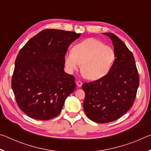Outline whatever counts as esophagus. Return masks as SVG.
<instances>
[{"label":"esophagus","instance_id":"34e87169","mask_svg":"<svg viewBox=\"0 0 151 151\" xmlns=\"http://www.w3.org/2000/svg\"><path fill=\"white\" fill-rule=\"evenodd\" d=\"M76 83V85H77V86H78V87H81L82 85H83V83H82L81 81H77Z\"/></svg>","mask_w":151,"mask_h":151}]
</instances>
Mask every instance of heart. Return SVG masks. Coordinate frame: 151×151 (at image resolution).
Wrapping results in <instances>:
<instances>
[{"mask_svg": "<svg viewBox=\"0 0 151 151\" xmlns=\"http://www.w3.org/2000/svg\"><path fill=\"white\" fill-rule=\"evenodd\" d=\"M115 59L113 48L94 38H89L76 44L73 52L66 53L65 65L70 73L82 65V72L89 80H98L108 74Z\"/></svg>", "mask_w": 151, "mask_h": 151, "instance_id": "heart-1", "label": "heart"}]
</instances>
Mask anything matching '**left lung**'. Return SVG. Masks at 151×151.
Returning a JSON list of instances; mask_svg holds the SVG:
<instances>
[{
    "mask_svg": "<svg viewBox=\"0 0 151 151\" xmlns=\"http://www.w3.org/2000/svg\"><path fill=\"white\" fill-rule=\"evenodd\" d=\"M112 42L115 59L103 77L85 83L83 109L91 121L106 123L119 119L131 108L139 85V76L134 56L113 33L104 32Z\"/></svg>",
    "mask_w": 151,
    "mask_h": 151,
    "instance_id": "obj_1",
    "label": "left lung"
}]
</instances>
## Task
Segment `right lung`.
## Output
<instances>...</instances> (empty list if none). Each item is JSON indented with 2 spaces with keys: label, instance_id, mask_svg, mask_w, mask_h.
Masks as SVG:
<instances>
[{
  "label": "right lung",
  "instance_id": "1",
  "mask_svg": "<svg viewBox=\"0 0 151 151\" xmlns=\"http://www.w3.org/2000/svg\"><path fill=\"white\" fill-rule=\"evenodd\" d=\"M75 32L46 29L19 51L11 86L20 110L30 118L47 121L58 116L75 91V77L64 71L65 57Z\"/></svg>",
  "mask_w": 151,
  "mask_h": 151
}]
</instances>
